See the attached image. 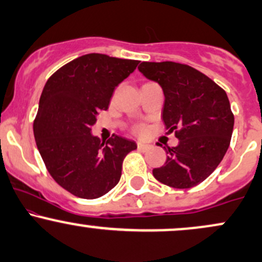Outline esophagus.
<instances>
[{"mask_svg": "<svg viewBox=\"0 0 262 262\" xmlns=\"http://www.w3.org/2000/svg\"><path fill=\"white\" fill-rule=\"evenodd\" d=\"M150 146H151L150 144L143 143V141H138V149L141 150V151H145V150H148Z\"/></svg>", "mask_w": 262, "mask_h": 262, "instance_id": "34e87169", "label": "esophagus"}]
</instances>
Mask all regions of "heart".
<instances>
[{
	"label": "heart",
	"mask_w": 262,
	"mask_h": 262,
	"mask_svg": "<svg viewBox=\"0 0 262 262\" xmlns=\"http://www.w3.org/2000/svg\"><path fill=\"white\" fill-rule=\"evenodd\" d=\"M134 132L137 134H143L144 132H145V127H144V125H138V127H135Z\"/></svg>",
	"instance_id": "b5f03b06"
}]
</instances>
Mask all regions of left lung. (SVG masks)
Returning <instances> with one entry per match:
<instances>
[{
	"instance_id": "8db88e82",
	"label": "left lung",
	"mask_w": 262,
	"mask_h": 262,
	"mask_svg": "<svg viewBox=\"0 0 262 262\" xmlns=\"http://www.w3.org/2000/svg\"><path fill=\"white\" fill-rule=\"evenodd\" d=\"M138 70L160 85L162 121L179 139V145L165 149L166 162L152 175L173 188L197 186L217 169L229 148L234 116L227 93L208 76L179 62L144 61Z\"/></svg>"
}]
</instances>
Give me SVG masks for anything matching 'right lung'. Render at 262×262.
<instances>
[{"label": "right lung", "instance_id": "1", "mask_svg": "<svg viewBox=\"0 0 262 262\" xmlns=\"http://www.w3.org/2000/svg\"><path fill=\"white\" fill-rule=\"evenodd\" d=\"M138 60L87 54L60 68L45 83L33 132L45 166L74 196L95 200L119 182L122 164L137 143L114 135L106 143L91 133L116 87Z\"/></svg>", "mask_w": 262, "mask_h": 262}]
</instances>
